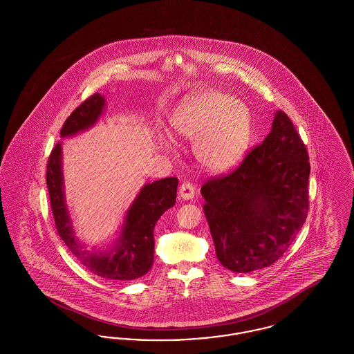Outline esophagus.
Listing matches in <instances>:
<instances>
[{"instance_id": "1", "label": "esophagus", "mask_w": 354, "mask_h": 354, "mask_svg": "<svg viewBox=\"0 0 354 354\" xmlns=\"http://www.w3.org/2000/svg\"><path fill=\"white\" fill-rule=\"evenodd\" d=\"M179 196L183 201H191L195 196V187L192 183L185 182L179 187Z\"/></svg>"}]
</instances>
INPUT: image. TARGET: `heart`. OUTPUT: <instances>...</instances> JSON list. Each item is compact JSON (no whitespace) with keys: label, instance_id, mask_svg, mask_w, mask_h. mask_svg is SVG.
Segmentation results:
<instances>
[{"label":"heart","instance_id":"1","mask_svg":"<svg viewBox=\"0 0 354 354\" xmlns=\"http://www.w3.org/2000/svg\"><path fill=\"white\" fill-rule=\"evenodd\" d=\"M174 134L194 140V152L211 172L234 169L244 158L252 138V117L243 102L216 90H201L182 102L169 118ZM174 151V143L162 139Z\"/></svg>","mask_w":354,"mask_h":354}]
</instances>
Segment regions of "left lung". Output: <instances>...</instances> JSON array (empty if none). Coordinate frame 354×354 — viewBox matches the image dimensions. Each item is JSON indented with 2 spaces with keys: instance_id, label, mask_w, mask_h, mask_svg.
<instances>
[{
  "instance_id": "left-lung-1",
  "label": "left lung",
  "mask_w": 354,
  "mask_h": 354,
  "mask_svg": "<svg viewBox=\"0 0 354 354\" xmlns=\"http://www.w3.org/2000/svg\"><path fill=\"white\" fill-rule=\"evenodd\" d=\"M310 165L306 147L277 110L264 142L240 166L202 187L203 211L223 267L263 270L293 243L308 215Z\"/></svg>"
}]
</instances>
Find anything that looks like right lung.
I'll list each match as a JSON object with an SVG mask.
<instances>
[{
    "mask_svg": "<svg viewBox=\"0 0 354 354\" xmlns=\"http://www.w3.org/2000/svg\"><path fill=\"white\" fill-rule=\"evenodd\" d=\"M106 100L95 93L81 103L68 117L61 138L91 129L101 118ZM51 211L58 235L84 268L109 280H134L151 270L153 263V228L159 218L176 201V178H165L143 185L129 207L115 244L109 251H91L75 237L68 214L62 172V142L53 149L46 169Z\"/></svg>",
    "mask_w": 354,
    "mask_h": 354,
    "instance_id": "1",
    "label": "right lung"
}]
</instances>
